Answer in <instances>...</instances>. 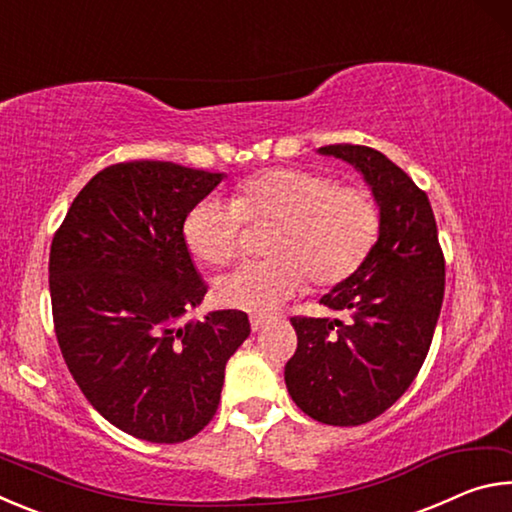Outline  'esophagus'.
Segmentation results:
<instances>
[{
	"instance_id": "obj_1",
	"label": "esophagus",
	"mask_w": 512,
	"mask_h": 512,
	"mask_svg": "<svg viewBox=\"0 0 512 512\" xmlns=\"http://www.w3.org/2000/svg\"><path fill=\"white\" fill-rule=\"evenodd\" d=\"M268 325V320L264 316H253L250 318V327H253V332H259V329H264Z\"/></svg>"
}]
</instances>
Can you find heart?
<instances>
[{
	"mask_svg": "<svg viewBox=\"0 0 512 512\" xmlns=\"http://www.w3.org/2000/svg\"><path fill=\"white\" fill-rule=\"evenodd\" d=\"M273 225L271 259L237 268L214 282L221 305L271 314L305 289L336 287L366 262L381 232V207L363 183H339L334 173L268 167L239 180L232 201L203 198L185 216L187 248L207 266L237 259L244 225Z\"/></svg>",
	"mask_w": 512,
	"mask_h": 512,
	"instance_id": "heart-1",
	"label": "heart"
}]
</instances>
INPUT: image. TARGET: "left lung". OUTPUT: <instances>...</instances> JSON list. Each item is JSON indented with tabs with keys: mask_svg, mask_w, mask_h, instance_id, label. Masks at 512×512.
Wrapping results in <instances>:
<instances>
[{
	"mask_svg": "<svg viewBox=\"0 0 512 512\" xmlns=\"http://www.w3.org/2000/svg\"><path fill=\"white\" fill-rule=\"evenodd\" d=\"M320 153L363 173L381 207V232L359 271L320 298L345 318H291L298 348L284 381L309 418L357 427L391 409L427 359L445 296V255L429 198L409 173L370 146L332 144Z\"/></svg>",
	"mask_w": 512,
	"mask_h": 512,
	"instance_id": "8db88e82",
	"label": "left lung"
}]
</instances>
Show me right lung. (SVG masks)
Returning a JSON list of instances; mask_svg holds the SVG:
<instances>
[{"mask_svg": "<svg viewBox=\"0 0 512 512\" xmlns=\"http://www.w3.org/2000/svg\"><path fill=\"white\" fill-rule=\"evenodd\" d=\"M221 180L160 160L110 164L51 241V314L67 368L103 418L149 443H185L210 424L225 363L250 334L239 309L178 325L207 293L185 216Z\"/></svg>", "mask_w": 512, "mask_h": 512, "instance_id": "1", "label": "right lung"}]
</instances>
